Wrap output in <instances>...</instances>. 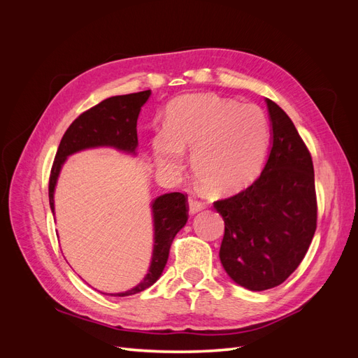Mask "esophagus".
<instances>
[{
    "instance_id": "esophagus-1",
    "label": "esophagus",
    "mask_w": 358,
    "mask_h": 358,
    "mask_svg": "<svg viewBox=\"0 0 358 358\" xmlns=\"http://www.w3.org/2000/svg\"><path fill=\"white\" fill-rule=\"evenodd\" d=\"M188 204H189V213H191V215L197 213V212H200L201 209H204V203L200 201V200H197V199H194V197H191V199L188 200Z\"/></svg>"
}]
</instances>
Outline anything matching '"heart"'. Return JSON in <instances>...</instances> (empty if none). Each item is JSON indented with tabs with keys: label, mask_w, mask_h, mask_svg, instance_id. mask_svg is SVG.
I'll use <instances>...</instances> for the list:
<instances>
[{
	"label": "heart",
	"mask_w": 358,
	"mask_h": 358,
	"mask_svg": "<svg viewBox=\"0 0 358 358\" xmlns=\"http://www.w3.org/2000/svg\"><path fill=\"white\" fill-rule=\"evenodd\" d=\"M167 129L152 142L159 169L179 170L182 149H188L194 173L216 196L239 191L255 178L268 142V122L259 107L212 94L173 103Z\"/></svg>",
	"instance_id": "heart-1"
}]
</instances>
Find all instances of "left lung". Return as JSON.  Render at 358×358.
Instances as JSON below:
<instances>
[{"instance_id":"obj_1","label":"left lung","mask_w":358,"mask_h":358,"mask_svg":"<svg viewBox=\"0 0 358 358\" xmlns=\"http://www.w3.org/2000/svg\"><path fill=\"white\" fill-rule=\"evenodd\" d=\"M273 146L251 185L216 200L225 224L220 249L225 272L251 291L278 287L305 258L317 230L313 162L289 116L267 99Z\"/></svg>"}]
</instances>
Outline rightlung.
<instances>
[{
	"label": "right lung",
	"mask_w": 358,
	"mask_h": 358,
	"mask_svg": "<svg viewBox=\"0 0 358 358\" xmlns=\"http://www.w3.org/2000/svg\"><path fill=\"white\" fill-rule=\"evenodd\" d=\"M150 91L116 95L106 99L74 119L64 133L53 159L49 178V203L53 210V191L61 166L69 155L78 150L95 146H113L134 152L137 148V117L142 106L148 101ZM188 197L182 192H170L152 203L155 242L149 272L133 289L117 292V297L136 294L154 285L161 276L170 254V246L178 231L188 220Z\"/></svg>",
	"instance_id": "obj_1"
}]
</instances>
